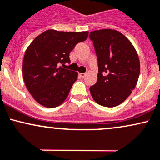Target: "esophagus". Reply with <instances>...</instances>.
I'll return each mask as SVG.
<instances>
[{"instance_id":"34e87169","label":"esophagus","mask_w":160,"mask_h":160,"mask_svg":"<svg viewBox=\"0 0 160 160\" xmlns=\"http://www.w3.org/2000/svg\"><path fill=\"white\" fill-rule=\"evenodd\" d=\"M85 75H86L85 73H79V76L81 77V78H85Z\"/></svg>"}]
</instances>
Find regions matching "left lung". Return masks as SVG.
Wrapping results in <instances>:
<instances>
[{
	"instance_id": "8db88e82",
	"label": "left lung",
	"mask_w": 160,
	"mask_h": 160,
	"mask_svg": "<svg viewBox=\"0 0 160 160\" xmlns=\"http://www.w3.org/2000/svg\"><path fill=\"white\" fill-rule=\"evenodd\" d=\"M98 57V81L90 87L96 103L114 107L128 98L134 89L140 75V60L131 41L116 30L91 32Z\"/></svg>"
}]
</instances>
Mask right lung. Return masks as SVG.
I'll use <instances>...</instances> for the list:
<instances>
[{
    "mask_svg": "<svg viewBox=\"0 0 160 160\" xmlns=\"http://www.w3.org/2000/svg\"><path fill=\"white\" fill-rule=\"evenodd\" d=\"M88 36V32L50 29L35 38L28 47L23 59V79L38 103L48 108L63 103L78 73L59 65L70 63V51Z\"/></svg>",
    "mask_w": 160,
    "mask_h": 160,
    "instance_id": "obj_1",
    "label": "right lung"
}]
</instances>
